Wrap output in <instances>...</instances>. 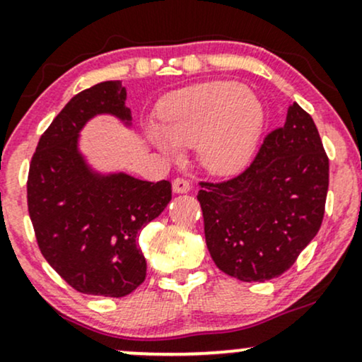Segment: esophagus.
<instances>
[{
  "instance_id": "esophagus-1",
  "label": "esophagus",
  "mask_w": 362,
  "mask_h": 362,
  "mask_svg": "<svg viewBox=\"0 0 362 362\" xmlns=\"http://www.w3.org/2000/svg\"><path fill=\"white\" fill-rule=\"evenodd\" d=\"M172 189H173V192H175V194H185V192H189V190H190V182L185 180V178L177 177L175 180L172 182Z\"/></svg>"
}]
</instances>
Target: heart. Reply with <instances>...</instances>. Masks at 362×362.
Listing matches in <instances>:
<instances>
[{"label":"heart","mask_w":362,"mask_h":362,"mask_svg":"<svg viewBox=\"0 0 362 362\" xmlns=\"http://www.w3.org/2000/svg\"><path fill=\"white\" fill-rule=\"evenodd\" d=\"M265 112L247 86L211 81L172 95L149 124V141L170 158L194 148L199 163L219 177L235 175L250 163L264 131Z\"/></svg>","instance_id":"1"}]
</instances>
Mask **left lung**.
<instances>
[{
  "label": "left lung",
  "instance_id": "8db88e82",
  "mask_svg": "<svg viewBox=\"0 0 362 362\" xmlns=\"http://www.w3.org/2000/svg\"><path fill=\"white\" fill-rule=\"evenodd\" d=\"M201 187L206 245L219 271L245 282L281 276L318 233L325 213L328 158L311 115L294 102L250 167Z\"/></svg>",
  "mask_w": 362,
  "mask_h": 362
}]
</instances>
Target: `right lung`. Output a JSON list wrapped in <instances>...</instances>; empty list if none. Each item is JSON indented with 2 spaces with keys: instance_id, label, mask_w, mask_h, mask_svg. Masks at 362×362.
Instances as JSON below:
<instances>
[{
  "instance_id": "1",
  "label": "right lung",
  "mask_w": 362,
  "mask_h": 362,
  "mask_svg": "<svg viewBox=\"0 0 362 362\" xmlns=\"http://www.w3.org/2000/svg\"><path fill=\"white\" fill-rule=\"evenodd\" d=\"M103 114L131 127L120 81L83 90L56 115L32 156L27 201L37 243L54 271L80 293L122 298L146 277L138 236L163 213L172 185L90 167L80 132Z\"/></svg>"
}]
</instances>
